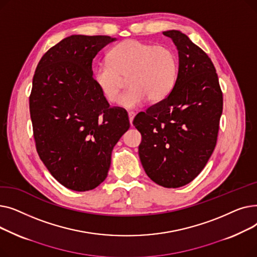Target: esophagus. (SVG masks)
Returning a JSON list of instances; mask_svg holds the SVG:
<instances>
[{"label": "esophagus", "mask_w": 257, "mask_h": 257, "mask_svg": "<svg viewBox=\"0 0 257 257\" xmlns=\"http://www.w3.org/2000/svg\"><path fill=\"white\" fill-rule=\"evenodd\" d=\"M128 116H129V121H130V124L132 125V121H133L134 116H136V113H134L133 111H129V112H128Z\"/></svg>", "instance_id": "1"}]
</instances>
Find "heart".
Returning a JSON list of instances; mask_svg holds the SVG:
<instances>
[{"label": "heart", "instance_id": "heart-1", "mask_svg": "<svg viewBox=\"0 0 257 257\" xmlns=\"http://www.w3.org/2000/svg\"><path fill=\"white\" fill-rule=\"evenodd\" d=\"M108 62L92 67L91 79L104 98L118 102L127 77L132 86L119 105L137 108L147 99L164 100L176 84L177 55L167 46H154L139 39H126L108 53Z\"/></svg>", "mask_w": 257, "mask_h": 257}]
</instances>
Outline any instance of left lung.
Instances as JSON below:
<instances>
[{"label": "left lung", "mask_w": 257, "mask_h": 257, "mask_svg": "<svg viewBox=\"0 0 257 257\" xmlns=\"http://www.w3.org/2000/svg\"><path fill=\"white\" fill-rule=\"evenodd\" d=\"M178 50L176 84L168 97L140 112L141 163L155 183L169 188L193 181L206 166L219 132L223 93L207 54L178 30L165 31Z\"/></svg>", "instance_id": "8db88e82"}]
</instances>
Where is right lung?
<instances>
[{
	"mask_svg": "<svg viewBox=\"0 0 257 257\" xmlns=\"http://www.w3.org/2000/svg\"><path fill=\"white\" fill-rule=\"evenodd\" d=\"M114 40L66 37L42 57L33 77L29 103L37 153L72 191L93 190L106 179L113 147L130 127L127 111L109 107L91 79L92 59Z\"/></svg>",
	"mask_w": 257,
	"mask_h": 257,
	"instance_id": "add662e5",
	"label": "right lung"
}]
</instances>
